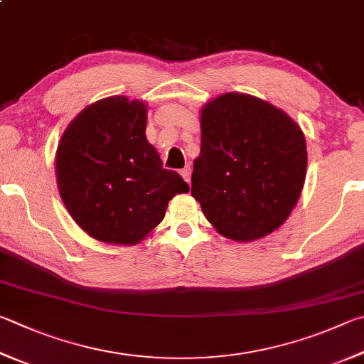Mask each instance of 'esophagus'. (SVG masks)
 <instances>
[{"label": "esophagus", "mask_w": 364, "mask_h": 364, "mask_svg": "<svg viewBox=\"0 0 364 364\" xmlns=\"http://www.w3.org/2000/svg\"><path fill=\"white\" fill-rule=\"evenodd\" d=\"M181 176L184 178V181L191 184V167H189V165H186V167L181 170Z\"/></svg>", "instance_id": "34e87169"}]
</instances>
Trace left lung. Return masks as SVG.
<instances>
[{"label": "left lung", "instance_id": "obj_1", "mask_svg": "<svg viewBox=\"0 0 364 364\" xmlns=\"http://www.w3.org/2000/svg\"><path fill=\"white\" fill-rule=\"evenodd\" d=\"M191 194L221 235L253 242L279 229L306 181V138L285 111L228 92L200 111Z\"/></svg>", "mask_w": 364, "mask_h": 364}]
</instances>
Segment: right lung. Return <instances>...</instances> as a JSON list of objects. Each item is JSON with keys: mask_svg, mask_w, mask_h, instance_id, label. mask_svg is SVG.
Segmentation results:
<instances>
[{"mask_svg": "<svg viewBox=\"0 0 364 364\" xmlns=\"http://www.w3.org/2000/svg\"><path fill=\"white\" fill-rule=\"evenodd\" d=\"M146 105L116 95L89 105L63 132L57 186L73 220L94 239L135 245L189 186L165 170L146 140Z\"/></svg>", "mask_w": 364, "mask_h": 364, "instance_id": "obj_1", "label": "right lung"}]
</instances>
